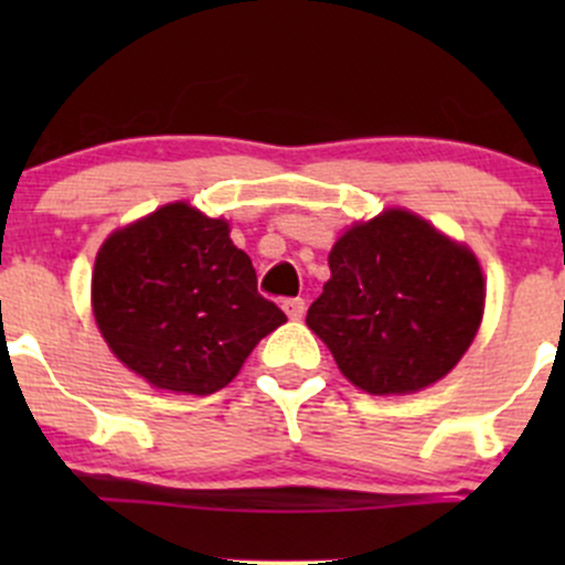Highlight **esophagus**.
I'll use <instances>...</instances> for the list:
<instances>
[{
  "mask_svg": "<svg viewBox=\"0 0 565 565\" xmlns=\"http://www.w3.org/2000/svg\"><path fill=\"white\" fill-rule=\"evenodd\" d=\"M284 311H287L289 319H300V317L306 315V300L303 298L284 300Z\"/></svg>",
  "mask_w": 565,
  "mask_h": 565,
  "instance_id": "esophagus-1",
  "label": "esophagus"
}]
</instances>
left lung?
I'll return each instance as SVG.
<instances>
[{"label":"left lung","mask_w":565,"mask_h":565,"mask_svg":"<svg viewBox=\"0 0 565 565\" xmlns=\"http://www.w3.org/2000/svg\"><path fill=\"white\" fill-rule=\"evenodd\" d=\"M330 281L306 324L366 393H413L446 377L476 339L483 276L467 248L388 210L352 226L328 256Z\"/></svg>","instance_id":"obj_1"}]
</instances>
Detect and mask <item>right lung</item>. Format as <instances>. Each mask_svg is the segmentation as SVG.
I'll list each match as a JSON object with an SVG mask.
<instances>
[{"label": "right lung", "mask_w": 565, "mask_h": 565, "mask_svg": "<svg viewBox=\"0 0 565 565\" xmlns=\"http://www.w3.org/2000/svg\"><path fill=\"white\" fill-rule=\"evenodd\" d=\"M93 309L114 355L156 388L230 385L287 315L256 289L230 226L177 202L114 232L93 273Z\"/></svg>", "instance_id": "add662e5"}]
</instances>
